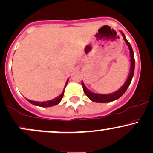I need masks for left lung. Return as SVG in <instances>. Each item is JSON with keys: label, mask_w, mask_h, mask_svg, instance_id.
<instances>
[{"label": "left lung", "mask_w": 153, "mask_h": 153, "mask_svg": "<svg viewBox=\"0 0 153 153\" xmlns=\"http://www.w3.org/2000/svg\"><path fill=\"white\" fill-rule=\"evenodd\" d=\"M123 39L125 41L126 44L129 47V50L130 51V57H131V68H130V73H129V76L126 80V82H124V85H122L120 88L119 89L118 91H116V92L113 93V94H95V93H93L90 91L89 90H88L87 88L85 86L83 82H81L82 88H83V91L85 93V95L88 97V99L91 100L94 102H96V103H108V102H111V101H115V100L119 99L121 96H122L123 94L125 93V91H127V89L129 87V85H130L131 79H132L133 75H134V52H133L132 48H131V45L129 44V42L127 41V39H126L125 36H124V33L122 32Z\"/></svg>", "instance_id": "obj_1"}]
</instances>
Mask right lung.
Listing matches in <instances>:
<instances>
[{"label":"right lung","mask_w":153,"mask_h":153,"mask_svg":"<svg viewBox=\"0 0 153 153\" xmlns=\"http://www.w3.org/2000/svg\"><path fill=\"white\" fill-rule=\"evenodd\" d=\"M68 80H67L65 85V88L66 85L68 84ZM64 91H65V88H64ZM64 91H62V94L59 95V96H57V98H55L54 99L50 100V101H45V102H39V101H31V100H29V99H26L27 100V101H29V103H31V104L35 105V106H41V107L53 106H55V105H57L59 102H60L61 100H62V97H63V95H64Z\"/></svg>","instance_id":"right-lung-1"}]
</instances>
